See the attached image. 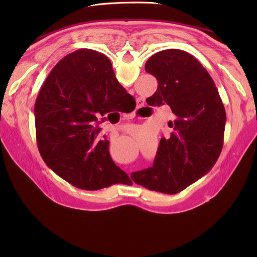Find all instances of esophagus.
<instances>
[{
	"mask_svg": "<svg viewBox=\"0 0 257 257\" xmlns=\"http://www.w3.org/2000/svg\"><path fill=\"white\" fill-rule=\"evenodd\" d=\"M137 104H138V106H139V107H142V106H144V99H142V98H139V99L137 100Z\"/></svg>",
	"mask_w": 257,
	"mask_h": 257,
	"instance_id": "esophagus-1",
	"label": "esophagus"
}]
</instances>
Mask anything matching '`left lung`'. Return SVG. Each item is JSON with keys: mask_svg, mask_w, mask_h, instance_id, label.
Instances as JSON below:
<instances>
[{"mask_svg": "<svg viewBox=\"0 0 257 257\" xmlns=\"http://www.w3.org/2000/svg\"><path fill=\"white\" fill-rule=\"evenodd\" d=\"M158 90L147 98L150 106L168 105L174 132L160 142L153 166L132 173L135 183L151 191L177 194L206 175L223 147L226 113L207 69L190 53L167 49L146 62Z\"/></svg>", "mask_w": 257, "mask_h": 257, "instance_id": "obj_1", "label": "left lung"}]
</instances>
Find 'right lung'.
<instances>
[{"mask_svg":"<svg viewBox=\"0 0 257 257\" xmlns=\"http://www.w3.org/2000/svg\"><path fill=\"white\" fill-rule=\"evenodd\" d=\"M133 99L103 53L79 49L60 60L34 106L36 142L46 164L82 190L131 184L127 174L110 158L109 142L99 138L100 128L95 125L100 116L122 110Z\"/></svg>","mask_w":257,"mask_h":257,"instance_id":"1","label":"right lung"}]
</instances>
